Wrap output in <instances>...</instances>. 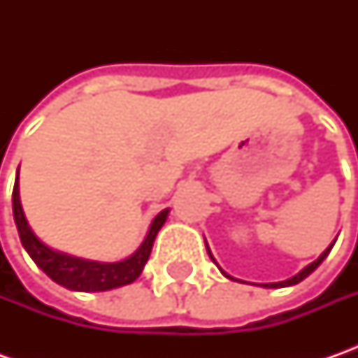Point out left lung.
Masks as SVG:
<instances>
[{"label":"left lung","mask_w":358,"mask_h":358,"mask_svg":"<svg viewBox=\"0 0 358 358\" xmlns=\"http://www.w3.org/2000/svg\"><path fill=\"white\" fill-rule=\"evenodd\" d=\"M335 241H337V239H335ZM333 245H335V243H333ZM333 245H329V247H327V249H324V251H323V255H321V257H319L317 261H313V263H310V265H307V267L303 268L301 273H296L295 277H291V279H287V281H281V282H267V285H263V287H267V289H281V287H291V285H296V282H301V281H303V279H307L310 273H313L315 268L319 267L321 263H323L324 257L331 253ZM207 253H209V257L213 259V255H211V251H209V247H207ZM213 263H215V259H213ZM215 265H217V263H215ZM217 267H219V265H217ZM221 273H223V275H225L227 279H233V277H229L225 271H221ZM233 281H235V279H233Z\"/></svg>","instance_id":"1"}]
</instances>
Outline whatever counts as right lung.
<instances>
[{
    "label": "right lung",
    "instance_id": "right-lung-1",
    "mask_svg": "<svg viewBox=\"0 0 358 358\" xmlns=\"http://www.w3.org/2000/svg\"><path fill=\"white\" fill-rule=\"evenodd\" d=\"M11 199H13V219H15V225H17L21 245L29 253V257L34 259L35 265L41 268L51 281H55L65 289L85 291V293L109 291V289H117V287H123V285H129V282L135 281L141 275L145 263H147V259L151 255L153 241L157 237L159 229L163 227V223L167 221V215H169V209H163L153 219L141 247L131 257L119 261V263H99V261H87V259H79V257L53 251V249H49L45 243H41L35 237V233L29 227V223H27V219L23 215V209H21L17 179H15V185H13Z\"/></svg>",
    "mask_w": 358,
    "mask_h": 358
}]
</instances>
